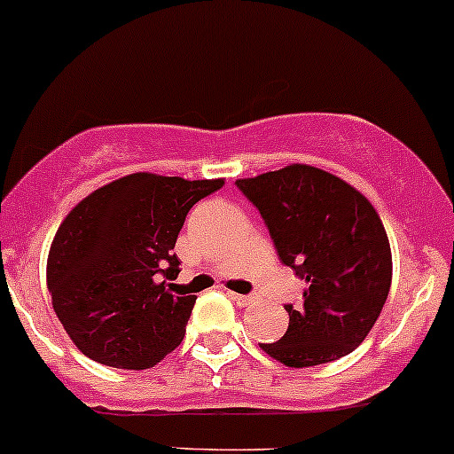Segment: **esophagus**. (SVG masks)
<instances>
[{
	"instance_id": "obj_1",
	"label": "esophagus",
	"mask_w": 454,
	"mask_h": 454,
	"mask_svg": "<svg viewBox=\"0 0 454 454\" xmlns=\"http://www.w3.org/2000/svg\"><path fill=\"white\" fill-rule=\"evenodd\" d=\"M231 300L237 301L239 306H250V303L256 301V297H254V295H239V293H231Z\"/></svg>"
}]
</instances>
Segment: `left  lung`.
<instances>
[{"label":"left lung","mask_w":454,"mask_h":454,"mask_svg":"<svg viewBox=\"0 0 454 454\" xmlns=\"http://www.w3.org/2000/svg\"><path fill=\"white\" fill-rule=\"evenodd\" d=\"M235 185L261 213L282 265L306 282L301 303H284L286 333L261 347L293 368L348 356L380 318L392 282L390 243L372 204L301 163Z\"/></svg>","instance_id":"1"}]
</instances>
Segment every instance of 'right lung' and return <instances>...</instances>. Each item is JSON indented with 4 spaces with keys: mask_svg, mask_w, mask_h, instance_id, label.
Returning a JSON list of instances; mask_svg holds the SVG:
<instances>
[{
    "mask_svg": "<svg viewBox=\"0 0 454 454\" xmlns=\"http://www.w3.org/2000/svg\"><path fill=\"white\" fill-rule=\"evenodd\" d=\"M223 185L129 174L90 193L51 243L53 310L83 356L144 371L181 345L196 295L174 291V254L189 208Z\"/></svg>",
    "mask_w": 454,
    "mask_h": 454,
    "instance_id": "add662e5",
    "label": "right lung"
}]
</instances>
